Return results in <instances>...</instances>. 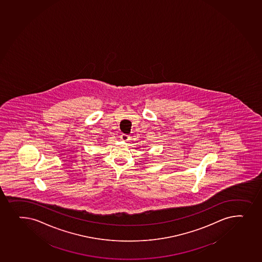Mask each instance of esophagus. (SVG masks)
<instances>
[{"instance_id":"esophagus-1","label":"esophagus","mask_w":262,"mask_h":262,"mask_svg":"<svg viewBox=\"0 0 262 262\" xmlns=\"http://www.w3.org/2000/svg\"><path fill=\"white\" fill-rule=\"evenodd\" d=\"M120 139H121L122 141H124V142H126V141L129 140V136L127 135V134H122V135L120 136Z\"/></svg>"}]
</instances>
